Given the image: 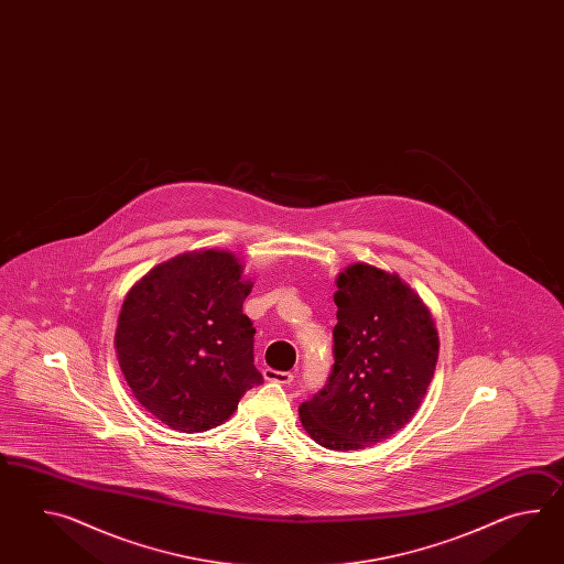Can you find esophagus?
Listing matches in <instances>:
<instances>
[{
	"instance_id": "obj_1",
	"label": "esophagus",
	"mask_w": 564,
	"mask_h": 564,
	"mask_svg": "<svg viewBox=\"0 0 564 564\" xmlns=\"http://www.w3.org/2000/svg\"><path fill=\"white\" fill-rule=\"evenodd\" d=\"M265 381L270 383L290 384L294 381V375L286 371H274V369H265L264 371Z\"/></svg>"
}]
</instances>
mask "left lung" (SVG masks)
Here are the masks:
<instances>
[{
  "instance_id": "obj_1",
  "label": "left lung",
  "mask_w": 564,
  "mask_h": 564,
  "mask_svg": "<svg viewBox=\"0 0 564 564\" xmlns=\"http://www.w3.org/2000/svg\"><path fill=\"white\" fill-rule=\"evenodd\" d=\"M336 288L335 365L299 413L316 444L347 452L408 425L432 383L440 338L425 302L397 274L359 262Z\"/></svg>"
}]
</instances>
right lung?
<instances>
[{
  "label": "right lung",
  "instance_id": "obj_1",
  "mask_svg": "<svg viewBox=\"0 0 564 564\" xmlns=\"http://www.w3.org/2000/svg\"><path fill=\"white\" fill-rule=\"evenodd\" d=\"M226 250H195L155 265L129 290L115 348L132 395L171 430L199 433L229 420L262 375L252 321L241 312L252 282Z\"/></svg>",
  "mask_w": 564,
  "mask_h": 564
}]
</instances>
